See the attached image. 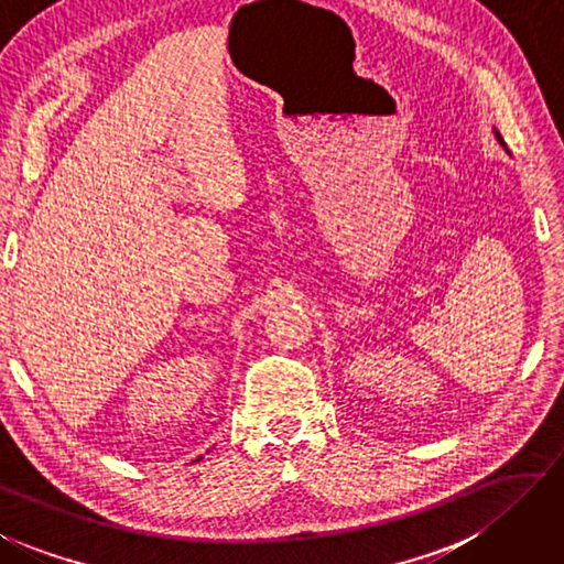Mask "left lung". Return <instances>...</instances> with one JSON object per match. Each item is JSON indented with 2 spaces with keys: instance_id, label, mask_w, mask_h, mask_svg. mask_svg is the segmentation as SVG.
I'll return each mask as SVG.
<instances>
[{
  "instance_id": "1",
  "label": "left lung",
  "mask_w": 564,
  "mask_h": 564,
  "mask_svg": "<svg viewBox=\"0 0 564 564\" xmlns=\"http://www.w3.org/2000/svg\"><path fill=\"white\" fill-rule=\"evenodd\" d=\"M496 138L500 140V145H503V138H500V132H498V130H496Z\"/></svg>"
}]
</instances>
